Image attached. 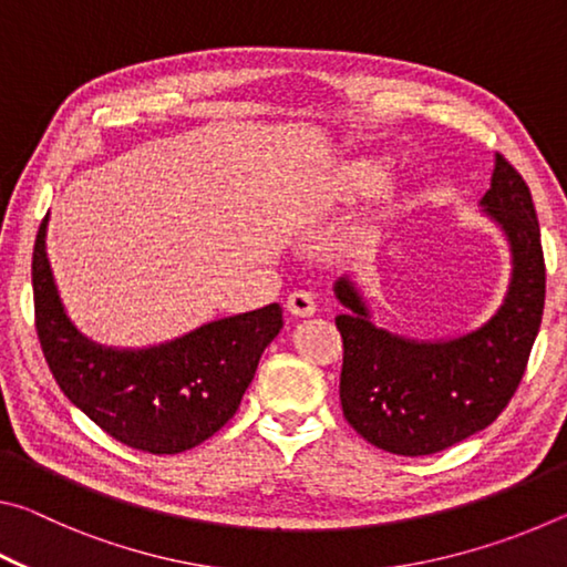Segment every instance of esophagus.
<instances>
[{"label":"esophagus","mask_w":567,"mask_h":567,"mask_svg":"<svg viewBox=\"0 0 567 567\" xmlns=\"http://www.w3.org/2000/svg\"><path fill=\"white\" fill-rule=\"evenodd\" d=\"M287 310H290L295 318H310L318 310V305H315V297L312 292L307 290H295L287 297Z\"/></svg>","instance_id":"1"}]
</instances>
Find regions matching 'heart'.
I'll return each mask as SVG.
<instances>
[{"mask_svg":"<svg viewBox=\"0 0 567 567\" xmlns=\"http://www.w3.org/2000/svg\"><path fill=\"white\" fill-rule=\"evenodd\" d=\"M388 172L378 162H354L340 177V192L344 197L352 195H370L385 185Z\"/></svg>","mask_w":567,"mask_h":567,"instance_id":"1","label":"heart"}]
</instances>
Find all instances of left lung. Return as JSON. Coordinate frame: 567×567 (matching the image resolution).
<instances>
[{
	"label": "left lung",
	"instance_id": "left-lung-1",
	"mask_svg": "<svg viewBox=\"0 0 567 567\" xmlns=\"http://www.w3.org/2000/svg\"><path fill=\"white\" fill-rule=\"evenodd\" d=\"M480 205L501 225L513 255L505 300L483 328L435 342L402 338L375 328L350 277L334 282L348 307L334 318L344 350V420L388 453L433 455L485 430L525 375L543 320L545 260L530 189L503 155H495L491 189Z\"/></svg>",
	"mask_w": 567,
	"mask_h": 567
}]
</instances>
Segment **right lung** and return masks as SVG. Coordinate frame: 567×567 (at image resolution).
Listing matches in <instances>:
<instances>
[{"label": "right lung", "instance_id": "obj_1", "mask_svg": "<svg viewBox=\"0 0 567 567\" xmlns=\"http://www.w3.org/2000/svg\"><path fill=\"white\" fill-rule=\"evenodd\" d=\"M47 219L32 255L34 322L44 360L72 405L152 455L205 443L235 415L257 362L282 328V307L233 315L145 350L104 348L66 318L47 260Z\"/></svg>", "mask_w": 567, "mask_h": 567}]
</instances>
